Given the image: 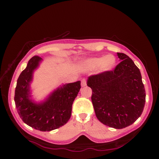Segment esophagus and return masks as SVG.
I'll list each match as a JSON object with an SVG mask.
<instances>
[{
    "mask_svg": "<svg viewBox=\"0 0 159 159\" xmlns=\"http://www.w3.org/2000/svg\"><path fill=\"white\" fill-rule=\"evenodd\" d=\"M86 83H87L86 79H82V80H81V86H82V87H85V86H86Z\"/></svg>",
    "mask_w": 159,
    "mask_h": 159,
    "instance_id": "1",
    "label": "esophagus"
}]
</instances>
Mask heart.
<instances>
[{
    "instance_id": "1",
    "label": "heart",
    "mask_w": 159,
    "mask_h": 159,
    "mask_svg": "<svg viewBox=\"0 0 159 159\" xmlns=\"http://www.w3.org/2000/svg\"><path fill=\"white\" fill-rule=\"evenodd\" d=\"M116 60L114 56L107 55L100 57H90L83 60L80 63V66L83 68L93 70L98 68L99 73H105L114 68Z\"/></svg>"
}]
</instances>
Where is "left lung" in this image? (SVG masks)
I'll use <instances>...</instances> for the list:
<instances>
[{
  "mask_svg": "<svg viewBox=\"0 0 159 159\" xmlns=\"http://www.w3.org/2000/svg\"><path fill=\"white\" fill-rule=\"evenodd\" d=\"M120 62L113 71L88 77L92 102L98 119L116 129L130 125L143 111L144 86L141 73L124 53L117 52Z\"/></svg>",
  "mask_w": 159,
  "mask_h": 159,
  "instance_id": "1",
  "label": "left lung"
}]
</instances>
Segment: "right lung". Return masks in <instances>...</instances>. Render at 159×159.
Returning a JSON list of instances; mask_svg holds the SVG:
<instances>
[{
	"label": "right lung",
	"instance_id": "1",
	"mask_svg": "<svg viewBox=\"0 0 159 159\" xmlns=\"http://www.w3.org/2000/svg\"><path fill=\"white\" fill-rule=\"evenodd\" d=\"M43 59L34 56L20 74L15 92L17 112L26 124L41 131H51L65 125L71 115L72 104L80 89V81L59 86L43 101L32 99L31 83L34 72Z\"/></svg>",
	"mask_w": 159,
	"mask_h": 159
}]
</instances>
